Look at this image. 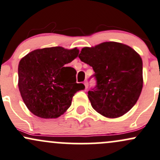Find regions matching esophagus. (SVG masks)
<instances>
[{
    "mask_svg": "<svg viewBox=\"0 0 160 160\" xmlns=\"http://www.w3.org/2000/svg\"><path fill=\"white\" fill-rule=\"evenodd\" d=\"M83 83H84V85H85V88L87 89V87H88V82H87V80H85Z\"/></svg>",
    "mask_w": 160,
    "mask_h": 160,
    "instance_id": "esophagus-1",
    "label": "esophagus"
}]
</instances>
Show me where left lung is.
Masks as SVG:
<instances>
[{
    "label": "left lung",
    "instance_id": "1",
    "mask_svg": "<svg viewBox=\"0 0 160 160\" xmlns=\"http://www.w3.org/2000/svg\"><path fill=\"white\" fill-rule=\"evenodd\" d=\"M79 58L95 72L90 78L96 85L88 91V98L96 112L118 118L136 104L143 88V62L134 49L108 42L83 48Z\"/></svg>",
    "mask_w": 160,
    "mask_h": 160
}]
</instances>
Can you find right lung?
<instances>
[{"label": "right lung", "instance_id": "obj_1", "mask_svg": "<svg viewBox=\"0 0 160 160\" xmlns=\"http://www.w3.org/2000/svg\"><path fill=\"white\" fill-rule=\"evenodd\" d=\"M78 54L77 48L57 46L36 49L21 59L18 87L32 113L42 118L59 117L71 106L74 94L85 89L76 83V70L66 65Z\"/></svg>", "mask_w": 160, "mask_h": 160}]
</instances>
